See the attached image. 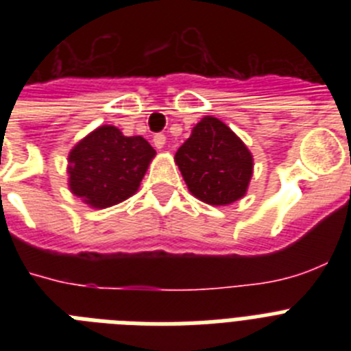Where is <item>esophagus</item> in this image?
Returning <instances> with one entry per match:
<instances>
[{"mask_svg":"<svg viewBox=\"0 0 351 351\" xmlns=\"http://www.w3.org/2000/svg\"><path fill=\"white\" fill-rule=\"evenodd\" d=\"M153 142L154 145H156V149H163L167 144V137L163 135V133H156V135L153 137Z\"/></svg>","mask_w":351,"mask_h":351,"instance_id":"esophagus-1","label":"esophagus"}]
</instances>
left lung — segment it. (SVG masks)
Returning <instances> with one entry per match:
<instances>
[{"instance_id":"left-lung-1","label":"left lung","mask_w":351,"mask_h":351,"mask_svg":"<svg viewBox=\"0 0 351 351\" xmlns=\"http://www.w3.org/2000/svg\"><path fill=\"white\" fill-rule=\"evenodd\" d=\"M176 163L191 195L209 206L243 198L253 176V156L223 121L202 117L178 149Z\"/></svg>"}]
</instances>
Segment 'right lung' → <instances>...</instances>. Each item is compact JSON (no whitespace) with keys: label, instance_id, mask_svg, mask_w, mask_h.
<instances>
[{"label":"right lung","instance_id":"1","mask_svg":"<svg viewBox=\"0 0 351 351\" xmlns=\"http://www.w3.org/2000/svg\"><path fill=\"white\" fill-rule=\"evenodd\" d=\"M154 154L141 135L126 137L116 126H100L68 154L70 191L95 209L116 206L138 190Z\"/></svg>","mask_w":351,"mask_h":351}]
</instances>
